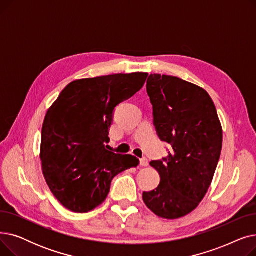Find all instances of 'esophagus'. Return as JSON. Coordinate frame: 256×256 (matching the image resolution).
I'll return each instance as SVG.
<instances>
[{"instance_id": "obj_1", "label": "esophagus", "mask_w": 256, "mask_h": 256, "mask_svg": "<svg viewBox=\"0 0 256 256\" xmlns=\"http://www.w3.org/2000/svg\"><path fill=\"white\" fill-rule=\"evenodd\" d=\"M140 165H141L142 167H147V166H148V160H147L146 158H141V160H140Z\"/></svg>"}]
</instances>
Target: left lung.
Wrapping results in <instances>:
<instances>
[{
	"instance_id": "1",
	"label": "left lung",
	"mask_w": 256,
	"mask_h": 256,
	"mask_svg": "<svg viewBox=\"0 0 256 256\" xmlns=\"http://www.w3.org/2000/svg\"><path fill=\"white\" fill-rule=\"evenodd\" d=\"M146 89L158 135L172 150L150 162L160 182L142 197L156 216L178 219L193 212L208 190L221 154L222 126L208 93L197 85L154 74Z\"/></svg>"
}]
</instances>
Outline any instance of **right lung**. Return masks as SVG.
Returning <instances> with one entry per match:
<instances>
[{
  "instance_id": "1",
  "label": "right lung",
  "mask_w": 256,
  "mask_h": 256,
  "mask_svg": "<svg viewBox=\"0 0 256 256\" xmlns=\"http://www.w3.org/2000/svg\"><path fill=\"white\" fill-rule=\"evenodd\" d=\"M148 74L80 78L67 85L48 110L40 160L50 190L74 212L100 206L117 174L139 165L132 154L108 150L115 106L130 98Z\"/></svg>"
}]
</instances>
